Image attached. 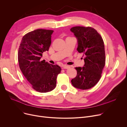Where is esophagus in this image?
<instances>
[{"label": "esophagus", "instance_id": "1", "mask_svg": "<svg viewBox=\"0 0 127 127\" xmlns=\"http://www.w3.org/2000/svg\"><path fill=\"white\" fill-rule=\"evenodd\" d=\"M69 67H70L69 66L67 65H64L63 66V68L64 69H68V68H69Z\"/></svg>", "mask_w": 127, "mask_h": 127}]
</instances>
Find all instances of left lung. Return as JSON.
Listing matches in <instances>:
<instances>
[{
    "instance_id": "8db88e82",
    "label": "left lung",
    "mask_w": 127,
    "mask_h": 127,
    "mask_svg": "<svg viewBox=\"0 0 127 127\" xmlns=\"http://www.w3.org/2000/svg\"><path fill=\"white\" fill-rule=\"evenodd\" d=\"M70 31L77 39V50L84 54L85 62L83 67H75L77 75L71 82L75 88L88 89L95 86L102 76L105 64L104 41L98 32L91 27H75Z\"/></svg>"
}]
</instances>
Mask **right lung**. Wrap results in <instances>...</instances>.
Returning a JSON list of instances; mask_svg holds the SVG:
<instances>
[{"label": "right lung", "mask_w": 127, "mask_h": 127, "mask_svg": "<svg viewBox=\"0 0 127 127\" xmlns=\"http://www.w3.org/2000/svg\"><path fill=\"white\" fill-rule=\"evenodd\" d=\"M53 32L38 29L28 32L23 37L18 50L20 70L33 89L42 93L55 88L57 75L61 71L59 66L40 60L49 49Z\"/></svg>", "instance_id": "obj_1"}]
</instances>
